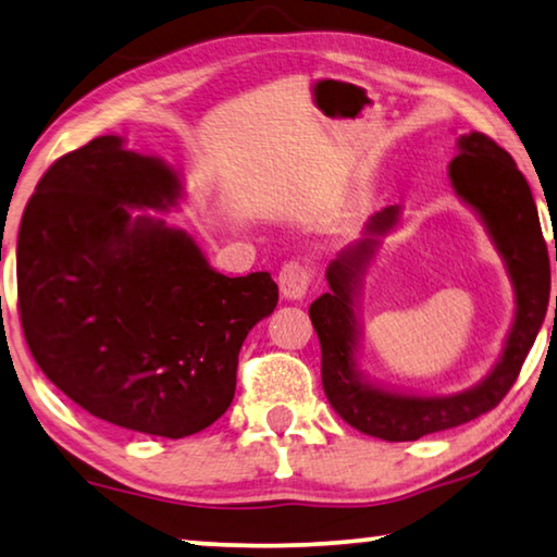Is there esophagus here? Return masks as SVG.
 <instances>
[{
    "mask_svg": "<svg viewBox=\"0 0 557 557\" xmlns=\"http://www.w3.org/2000/svg\"><path fill=\"white\" fill-rule=\"evenodd\" d=\"M315 271L308 261H286L278 271V288L281 296L288 300H298L308 294L313 284Z\"/></svg>",
    "mask_w": 557,
    "mask_h": 557,
    "instance_id": "1",
    "label": "esophagus"
}]
</instances>
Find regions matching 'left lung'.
Wrapping results in <instances>:
<instances>
[{
  "label": "left lung",
  "instance_id": "8db88e82",
  "mask_svg": "<svg viewBox=\"0 0 557 557\" xmlns=\"http://www.w3.org/2000/svg\"><path fill=\"white\" fill-rule=\"evenodd\" d=\"M457 145L459 154L449 165L454 189L484 219L516 290V321L491 375L459 395L414 397L372 387L355 372L358 327L352 313V290L377 249V236L397 224V207H387L372 216L364 239L327 267L325 278L331 294L315 298L308 308L321 341V377L327 403L355 430L385 442H414L424 434L451 430L491 412L513 387L548 311L550 259L531 187L518 172L516 160L488 135L471 131L461 135Z\"/></svg>",
  "mask_w": 557,
  "mask_h": 557
}]
</instances>
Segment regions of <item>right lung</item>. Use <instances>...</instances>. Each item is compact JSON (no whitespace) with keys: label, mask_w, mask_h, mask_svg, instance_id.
<instances>
[{"label":"right lung","mask_w":557,"mask_h":557,"mask_svg":"<svg viewBox=\"0 0 557 557\" xmlns=\"http://www.w3.org/2000/svg\"><path fill=\"white\" fill-rule=\"evenodd\" d=\"M180 180L115 135L44 172L16 242L26 345L44 375L121 430L182 440L230 409L242 343L278 304L267 271L230 278L168 209Z\"/></svg>","instance_id":"right-lung-1"}]
</instances>
